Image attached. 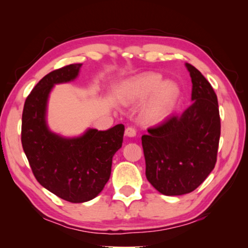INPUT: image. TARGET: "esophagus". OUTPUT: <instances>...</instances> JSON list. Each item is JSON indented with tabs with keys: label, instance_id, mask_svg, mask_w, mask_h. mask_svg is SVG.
Returning a JSON list of instances; mask_svg holds the SVG:
<instances>
[{
	"label": "esophagus",
	"instance_id": "obj_1",
	"mask_svg": "<svg viewBox=\"0 0 248 248\" xmlns=\"http://www.w3.org/2000/svg\"><path fill=\"white\" fill-rule=\"evenodd\" d=\"M124 134H125V136H127V137H129V138H133V137H136L137 131H136V129H134V128L128 127L127 129H125Z\"/></svg>",
	"mask_w": 248,
	"mask_h": 248
}]
</instances>
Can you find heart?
I'll return each instance as SVG.
<instances>
[{"label": "heart", "instance_id": "heart-1", "mask_svg": "<svg viewBox=\"0 0 248 248\" xmlns=\"http://www.w3.org/2000/svg\"><path fill=\"white\" fill-rule=\"evenodd\" d=\"M177 96V86L171 82H163L156 73H144L128 79L118 93L124 105H137L146 99L141 108V118L150 124L161 123L169 116Z\"/></svg>", "mask_w": 248, "mask_h": 248}]
</instances>
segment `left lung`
I'll list each match as a JSON object with an SVG mask.
<instances>
[{"label": "left lung", "mask_w": 248, "mask_h": 248, "mask_svg": "<svg viewBox=\"0 0 248 248\" xmlns=\"http://www.w3.org/2000/svg\"><path fill=\"white\" fill-rule=\"evenodd\" d=\"M194 103L180 116L148 129L142 136L145 176L165 196L189 194L215 169L221 133L217 95L200 71L189 63Z\"/></svg>", "instance_id": "left-lung-1"}]
</instances>
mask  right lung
Masks as SVG:
<instances>
[{
    "mask_svg": "<svg viewBox=\"0 0 248 248\" xmlns=\"http://www.w3.org/2000/svg\"><path fill=\"white\" fill-rule=\"evenodd\" d=\"M82 63L54 70L40 79L26 98L22 117V144L29 165L41 186L73 203L94 199L111 173L112 156L123 145L124 125L65 138L47 124L49 94L56 84L78 78Z\"/></svg>",
    "mask_w": 248,
    "mask_h": 248,
    "instance_id": "1",
    "label": "right lung"
}]
</instances>
